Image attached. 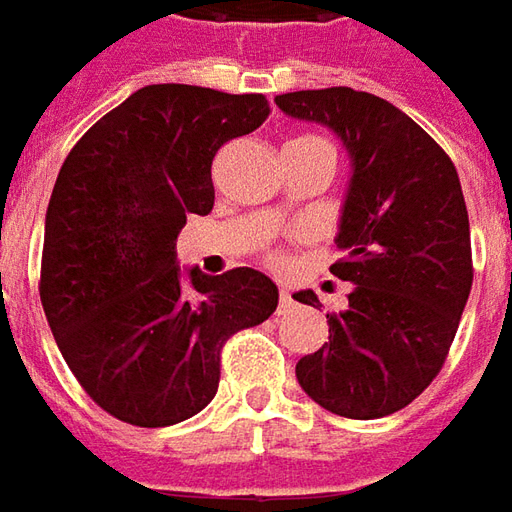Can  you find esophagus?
I'll return each mask as SVG.
<instances>
[{
	"instance_id": "34e87169",
	"label": "esophagus",
	"mask_w": 512,
	"mask_h": 512,
	"mask_svg": "<svg viewBox=\"0 0 512 512\" xmlns=\"http://www.w3.org/2000/svg\"><path fill=\"white\" fill-rule=\"evenodd\" d=\"M292 295L290 290H281L278 292V315H284V312H290V306H292Z\"/></svg>"
}]
</instances>
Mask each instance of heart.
I'll list each match as a JSON object with an SVG mask.
<instances>
[{"label":"heart","mask_w":512,"mask_h":512,"mask_svg":"<svg viewBox=\"0 0 512 512\" xmlns=\"http://www.w3.org/2000/svg\"><path fill=\"white\" fill-rule=\"evenodd\" d=\"M270 262H281V256H278V253H270Z\"/></svg>","instance_id":"obj_1"}]
</instances>
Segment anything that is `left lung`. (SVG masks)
<instances>
[{"label":"left lung","mask_w":512,"mask_h":512,"mask_svg":"<svg viewBox=\"0 0 512 512\" xmlns=\"http://www.w3.org/2000/svg\"><path fill=\"white\" fill-rule=\"evenodd\" d=\"M284 114L329 125L351 153L331 273L354 287L329 343L295 365L323 410L370 421L404 410L449 357L474 281L463 186L446 150L376 94L348 86L278 94ZM295 301L320 306L312 290Z\"/></svg>","instance_id":"obj_1"}]
</instances>
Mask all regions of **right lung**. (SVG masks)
Returning a JSON list of instances; mask_svg holds the SVG:
<instances>
[{
	"label": "right lung",
	"instance_id": "add662e5",
	"mask_svg": "<svg viewBox=\"0 0 512 512\" xmlns=\"http://www.w3.org/2000/svg\"><path fill=\"white\" fill-rule=\"evenodd\" d=\"M267 114L264 94L144 86L63 161L38 292L74 379L125 424L197 415L220 387L222 345L276 312V284L259 270L195 267L183 284L175 264L186 214L214 206V155Z\"/></svg>",
	"mask_w": 512,
	"mask_h": 512
}]
</instances>
